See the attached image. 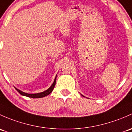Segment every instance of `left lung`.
Wrapping results in <instances>:
<instances>
[{"label":"left lung","mask_w":132,"mask_h":132,"mask_svg":"<svg viewBox=\"0 0 132 132\" xmlns=\"http://www.w3.org/2000/svg\"><path fill=\"white\" fill-rule=\"evenodd\" d=\"M81 95H82V96H83V97H85V96H84V95H82V94H81Z\"/></svg>","instance_id":"1"}]
</instances>
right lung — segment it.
Wrapping results in <instances>:
<instances>
[{
    "label": "right lung",
    "instance_id": "1",
    "mask_svg": "<svg viewBox=\"0 0 132 132\" xmlns=\"http://www.w3.org/2000/svg\"><path fill=\"white\" fill-rule=\"evenodd\" d=\"M56 77H57V75L55 76L54 80V82H53V84H52V85H51V87H50L47 90H46L42 92L37 93V94H28V93L24 92H23V91L20 90L18 89V88H16V87H15V88H16V90L18 92L21 94V95H24V96L28 97H31V98L44 97H45V96H47V95H49V94H51V93L52 92V90H54V88L55 85V81H56Z\"/></svg>",
    "mask_w": 132,
    "mask_h": 132
}]
</instances>
